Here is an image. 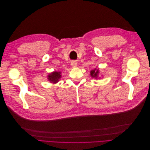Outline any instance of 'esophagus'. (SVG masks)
<instances>
[{
  "instance_id": "1",
  "label": "esophagus",
  "mask_w": 150,
  "mask_h": 150,
  "mask_svg": "<svg viewBox=\"0 0 150 150\" xmlns=\"http://www.w3.org/2000/svg\"><path fill=\"white\" fill-rule=\"evenodd\" d=\"M71 66L73 67H76L77 66V63L75 61H73L71 62Z\"/></svg>"
}]
</instances>
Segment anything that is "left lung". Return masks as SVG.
<instances>
[{
    "label": "left lung",
    "instance_id": "left-lung-1",
    "mask_svg": "<svg viewBox=\"0 0 150 150\" xmlns=\"http://www.w3.org/2000/svg\"><path fill=\"white\" fill-rule=\"evenodd\" d=\"M100 73V71H99V69H95L92 70L91 71V76L92 77V78H94V79H100V77H99V74Z\"/></svg>",
    "mask_w": 150,
    "mask_h": 150
}]
</instances>
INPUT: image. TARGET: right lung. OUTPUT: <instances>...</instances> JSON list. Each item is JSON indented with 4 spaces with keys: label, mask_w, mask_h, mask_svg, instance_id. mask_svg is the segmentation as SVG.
<instances>
[{
    "label": "right lung",
    "mask_w": 150,
    "mask_h": 150,
    "mask_svg": "<svg viewBox=\"0 0 150 150\" xmlns=\"http://www.w3.org/2000/svg\"><path fill=\"white\" fill-rule=\"evenodd\" d=\"M62 72L61 71H53L50 73L47 76L48 80L53 84H56L62 78Z\"/></svg>",
    "instance_id": "obj_1"
}]
</instances>
